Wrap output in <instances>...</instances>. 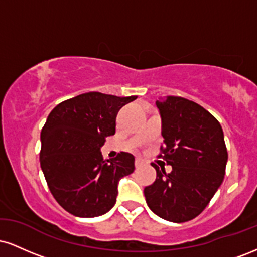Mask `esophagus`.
I'll return each mask as SVG.
<instances>
[{
    "label": "esophagus",
    "mask_w": 257,
    "mask_h": 257,
    "mask_svg": "<svg viewBox=\"0 0 257 257\" xmlns=\"http://www.w3.org/2000/svg\"><path fill=\"white\" fill-rule=\"evenodd\" d=\"M143 164H144V161H143V159L137 158V161H135V168H140V167H143Z\"/></svg>",
    "instance_id": "esophagus-1"
}]
</instances>
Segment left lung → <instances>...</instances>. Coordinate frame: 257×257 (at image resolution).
I'll use <instances>...</instances> for the list:
<instances>
[{
	"label": "left lung",
	"mask_w": 257,
	"mask_h": 257,
	"mask_svg": "<svg viewBox=\"0 0 257 257\" xmlns=\"http://www.w3.org/2000/svg\"><path fill=\"white\" fill-rule=\"evenodd\" d=\"M162 117L158 158L172 166L167 174L152 164L157 178L144 190L149 208L170 222H186L206 208L222 184L228 159L223 132L210 112L181 96L156 101Z\"/></svg>",
	"instance_id": "8db88e82"
}]
</instances>
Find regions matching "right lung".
Returning <instances> with one entry per match:
<instances>
[{"mask_svg": "<svg viewBox=\"0 0 257 257\" xmlns=\"http://www.w3.org/2000/svg\"><path fill=\"white\" fill-rule=\"evenodd\" d=\"M138 96L89 91L60 102L41 132L40 163L59 205L78 217H95L116 204L117 185L134 172V156L102 158L100 147L116 133L118 111Z\"/></svg>", "mask_w": 257, "mask_h": 257, "instance_id": "obj_1", "label": "right lung"}]
</instances>
